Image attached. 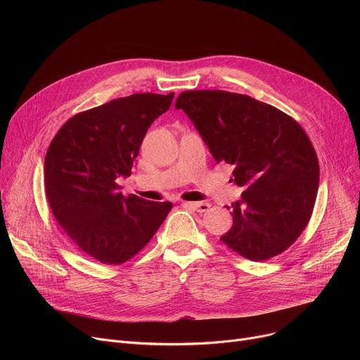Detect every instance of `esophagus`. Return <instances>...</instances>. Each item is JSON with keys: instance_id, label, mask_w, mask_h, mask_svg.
<instances>
[{"instance_id": "1", "label": "esophagus", "mask_w": 360, "mask_h": 360, "mask_svg": "<svg viewBox=\"0 0 360 360\" xmlns=\"http://www.w3.org/2000/svg\"><path fill=\"white\" fill-rule=\"evenodd\" d=\"M184 205L185 207H190V209H193V210H195V212H198V213H205V212H209L210 210V204L209 202H184Z\"/></svg>"}]
</instances>
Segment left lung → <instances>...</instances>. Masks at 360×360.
<instances>
[{"instance_id":"left-lung-1","label":"left lung","mask_w":360,"mask_h":360,"mask_svg":"<svg viewBox=\"0 0 360 360\" xmlns=\"http://www.w3.org/2000/svg\"><path fill=\"white\" fill-rule=\"evenodd\" d=\"M175 108L190 117L216 162L235 166L232 181L245 188L220 240L251 261L286 251L307 228L319 184L304 128L271 105L224 90L182 91Z\"/></svg>"}]
</instances>
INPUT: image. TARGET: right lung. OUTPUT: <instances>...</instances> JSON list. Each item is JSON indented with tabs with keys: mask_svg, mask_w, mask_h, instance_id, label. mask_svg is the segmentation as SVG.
I'll return each instance as SVG.
<instances>
[{
	"mask_svg": "<svg viewBox=\"0 0 360 360\" xmlns=\"http://www.w3.org/2000/svg\"><path fill=\"white\" fill-rule=\"evenodd\" d=\"M174 93H136L71 117L45 158L51 210L77 247L103 264H122L160 228L172 202L122 195L117 178L129 176L148 127Z\"/></svg>",
	"mask_w": 360,
	"mask_h": 360,
	"instance_id": "obj_1",
	"label": "right lung"
}]
</instances>
